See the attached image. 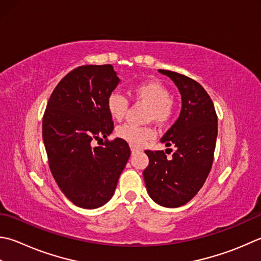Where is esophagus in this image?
<instances>
[{
    "instance_id": "34e87169",
    "label": "esophagus",
    "mask_w": 261,
    "mask_h": 261,
    "mask_svg": "<svg viewBox=\"0 0 261 261\" xmlns=\"http://www.w3.org/2000/svg\"><path fill=\"white\" fill-rule=\"evenodd\" d=\"M130 148H131V151H132V154H135V152H137L138 150H139V148L136 147V146H134V145H131V146H130Z\"/></svg>"
}]
</instances>
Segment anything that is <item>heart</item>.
<instances>
[{
	"instance_id": "heart-1",
	"label": "heart",
	"mask_w": 261,
	"mask_h": 261,
	"mask_svg": "<svg viewBox=\"0 0 261 261\" xmlns=\"http://www.w3.org/2000/svg\"><path fill=\"white\" fill-rule=\"evenodd\" d=\"M131 95L137 101L148 106L146 120L155 121L158 124H165L174 113V104L171 99V93L167 87L156 80H148L135 85L131 88ZM106 109L110 115L116 121H121L129 109V100L125 97L113 91L107 97ZM116 135L121 139L134 146H142L146 141L155 137V130L151 126H139L125 123L116 129Z\"/></svg>"
}]
</instances>
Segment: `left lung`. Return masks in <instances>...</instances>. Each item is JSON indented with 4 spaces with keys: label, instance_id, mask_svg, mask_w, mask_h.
Returning a JSON list of instances; mask_svg holds the SVG:
<instances>
[{
    "label": "left lung",
    "instance_id": "8db88e82",
    "mask_svg": "<svg viewBox=\"0 0 261 261\" xmlns=\"http://www.w3.org/2000/svg\"><path fill=\"white\" fill-rule=\"evenodd\" d=\"M177 87L182 106L177 120L162 142L174 145L171 160L163 150H146L149 165L144 171L148 195L158 205L176 208L186 205L202 188L212 170L217 139V115L203 87L189 76L158 70Z\"/></svg>",
    "mask_w": 261,
    "mask_h": 261
}]
</instances>
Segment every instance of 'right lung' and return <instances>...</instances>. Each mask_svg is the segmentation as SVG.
I'll return each instance as SVG.
<instances>
[{
	"mask_svg": "<svg viewBox=\"0 0 261 261\" xmlns=\"http://www.w3.org/2000/svg\"><path fill=\"white\" fill-rule=\"evenodd\" d=\"M111 64L83 65L55 87L43 117V140L53 177L75 206L95 209L113 197L131 155L121 138L93 147L114 129L107 97L120 84Z\"/></svg>",
	"mask_w": 261,
	"mask_h": 261,
	"instance_id": "obj_1",
	"label": "right lung"
}]
</instances>
